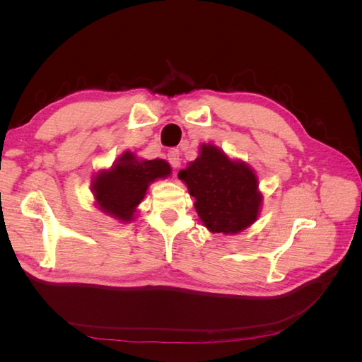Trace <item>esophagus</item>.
<instances>
[{"instance_id":"obj_1","label":"esophagus","mask_w":362,"mask_h":362,"mask_svg":"<svg viewBox=\"0 0 362 362\" xmlns=\"http://www.w3.org/2000/svg\"><path fill=\"white\" fill-rule=\"evenodd\" d=\"M168 160H169L170 166H172L173 169L180 168V164H181V158H180V151H178V149H170V151L168 152Z\"/></svg>"}]
</instances>
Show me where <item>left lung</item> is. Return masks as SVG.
I'll return each instance as SVG.
<instances>
[{
	"mask_svg": "<svg viewBox=\"0 0 362 362\" xmlns=\"http://www.w3.org/2000/svg\"><path fill=\"white\" fill-rule=\"evenodd\" d=\"M178 178L196 199V213L210 233L238 234L257 222L262 193L247 163L231 158L213 144H202L198 158L180 170Z\"/></svg>",
	"mask_w": 362,
	"mask_h": 362,
	"instance_id": "left-lung-1",
	"label": "left lung"
}]
</instances>
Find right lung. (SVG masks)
Returning a JSON list of instances; mask_svg holds the SVG:
<instances>
[{
  "mask_svg": "<svg viewBox=\"0 0 362 362\" xmlns=\"http://www.w3.org/2000/svg\"><path fill=\"white\" fill-rule=\"evenodd\" d=\"M170 173L166 160L139 158L134 152L125 151L110 168L93 173L90 190L95 205L120 223L133 222L149 184Z\"/></svg>",
  "mask_w": 362,
  "mask_h": 362,
  "instance_id": "1",
  "label": "right lung"
}]
</instances>
